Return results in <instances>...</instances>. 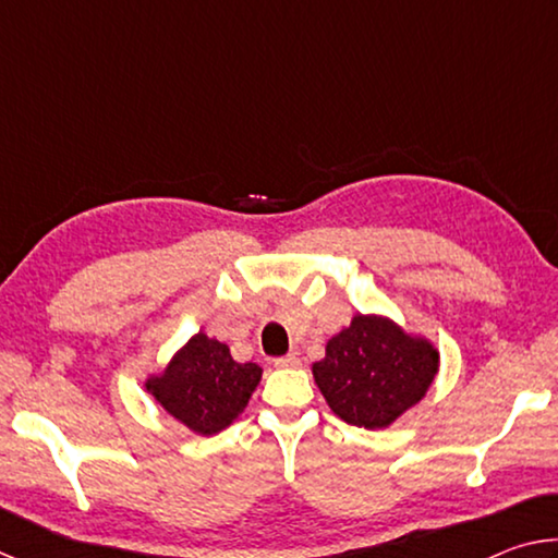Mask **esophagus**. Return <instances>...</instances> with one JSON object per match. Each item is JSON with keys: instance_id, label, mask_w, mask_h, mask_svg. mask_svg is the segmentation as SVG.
I'll return each instance as SVG.
<instances>
[{"instance_id": "obj_1", "label": "esophagus", "mask_w": 558, "mask_h": 558, "mask_svg": "<svg viewBox=\"0 0 558 558\" xmlns=\"http://www.w3.org/2000/svg\"><path fill=\"white\" fill-rule=\"evenodd\" d=\"M272 364H276L278 369H295V366H300V359L295 354H286V356L272 359Z\"/></svg>"}]
</instances>
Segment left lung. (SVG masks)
I'll list each match as a JSON object with an SVG mask.
<instances>
[{
	"mask_svg": "<svg viewBox=\"0 0 558 558\" xmlns=\"http://www.w3.org/2000/svg\"><path fill=\"white\" fill-rule=\"evenodd\" d=\"M440 354L379 315H354L313 364L317 389L349 426L389 428L418 403L438 374Z\"/></svg>",
	"mask_w": 558,
	"mask_h": 558,
	"instance_id": "1",
	"label": "left lung"
}]
</instances>
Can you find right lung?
Here are the masks:
<instances>
[{"label": "right lung", "mask_w": 558, "mask_h": 558, "mask_svg": "<svg viewBox=\"0 0 558 558\" xmlns=\"http://www.w3.org/2000/svg\"><path fill=\"white\" fill-rule=\"evenodd\" d=\"M263 369L239 364L219 339L194 335L162 374L149 376L145 389L162 409L199 436H214L239 418Z\"/></svg>", "instance_id": "right-lung-1"}]
</instances>
